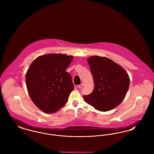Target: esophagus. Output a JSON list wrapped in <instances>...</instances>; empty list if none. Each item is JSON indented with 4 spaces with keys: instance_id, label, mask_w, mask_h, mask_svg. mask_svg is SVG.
I'll return each mask as SVG.
<instances>
[{
    "instance_id": "34e87169",
    "label": "esophagus",
    "mask_w": 154,
    "mask_h": 154,
    "mask_svg": "<svg viewBox=\"0 0 154 154\" xmlns=\"http://www.w3.org/2000/svg\"><path fill=\"white\" fill-rule=\"evenodd\" d=\"M83 86H84V84H81L80 85H77V87L79 88H81L83 87Z\"/></svg>"
}]
</instances>
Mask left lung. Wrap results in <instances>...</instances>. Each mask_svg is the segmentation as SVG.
<instances>
[{
	"instance_id": "8db88e82",
	"label": "left lung",
	"mask_w": 154,
	"mask_h": 154,
	"mask_svg": "<svg viewBox=\"0 0 154 154\" xmlns=\"http://www.w3.org/2000/svg\"><path fill=\"white\" fill-rule=\"evenodd\" d=\"M87 61L95 87L91 94L84 96V100L100 111H107L117 107L129 87L128 74L124 68L106 57L92 56Z\"/></svg>"
}]
</instances>
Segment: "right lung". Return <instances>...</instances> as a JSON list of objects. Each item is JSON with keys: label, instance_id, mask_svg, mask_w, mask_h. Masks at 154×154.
<instances>
[{"label": "right lung", "instance_id": "add662e5", "mask_svg": "<svg viewBox=\"0 0 154 154\" xmlns=\"http://www.w3.org/2000/svg\"><path fill=\"white\" fill-rule=\"evenodd\" d=\"M73 56L50 54L35 59L26 74L30 97L37 107L51 114L63 107L74 89L72 76L66 72Z\"/></svg>", "mask_w": 154, "mask_h": 154}]
</instances>
